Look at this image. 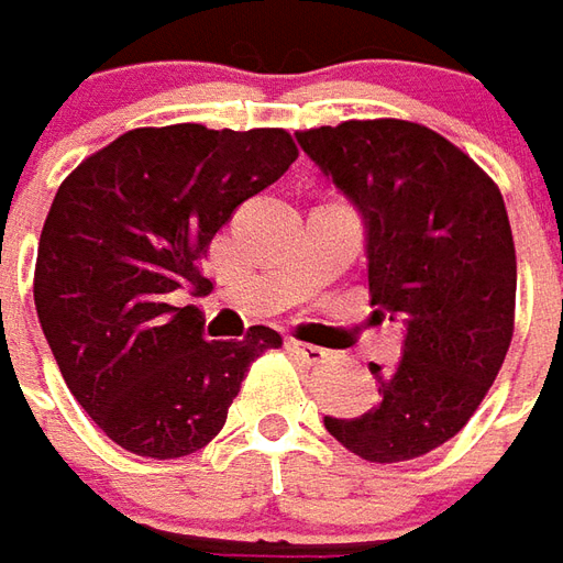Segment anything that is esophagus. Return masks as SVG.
<instances>
[{
  "instance_id": "esophagus-1",
  "label": "esophagus",
  "mask_w": 563,
  "mask_h": 563,
  "mask_svg": "<svg viewBox=\"0 0 563 563\" xmlns=\"http://www.w3.org/2000/svg\"><path fill=\"white\" fill-rule=\"evenodd\" d=\"M286 347L292 350V353H298L305 363H313V365L322 363V360L329 356L322 347H317V344H305V341H298V338H286Z\"/></svg>"
}]
</instances>
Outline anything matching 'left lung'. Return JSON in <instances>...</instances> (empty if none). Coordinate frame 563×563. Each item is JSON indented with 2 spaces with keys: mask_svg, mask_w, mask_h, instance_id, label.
I'll use <instances>...</instances> for the list:
<instances>
[{
  "mask_svg": "<svg viewBox=\"0 0 563 563\" xmlns=\"http://www.w3.org/2000/svg\"><path fill=\"white\" fill-rule=\"evenodd\" d=\"M295 140L363 213L372 305L405 325L402 360L368 363L375 408L325 418V430L372 463L430 454L473 418L512 341L518 274L500 188L415 121H341Z\"/></svg>",
  "mask_w": 563,
  "mask_h": 563,
  "instance_id": "1",
  "label": "left lung"
}]
</instances>
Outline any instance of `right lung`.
<instances>
[{
  "mask_svg": "<svg viewBox=\"0 0 563 563\" xmlns=\"http://www.w3.org/2000/svg\"><path fill=\"white\" fill-rule=\"evenodd\" d=\"M298 158L280 128H136L78 164L54 195L35 258V313L66 387L131 454H195L225 427L250 365L283 338L203 341L200 258L243 200Z\"/></svg>",
  "mask_w": 563,
  "mask_h": 563,
  "instance_id": "obj_1",
  "label": "right lung"
}]
</instances>
